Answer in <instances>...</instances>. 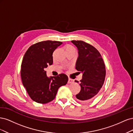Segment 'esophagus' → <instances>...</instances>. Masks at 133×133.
Segmentation results:
<instances>
[{
  "instance_id": "obj_1",
  "label": "esophagus",
  "mask_w": 133,
  "mask_h": 133,
  "mask_svg": "<svg viewBox=\"0 0 133 133\" xmlns=\"http://www.w3.org/2000/svg\"><path fill=\"white\" fill-rule=\"evenodd\" d=\"M74 82V80L73 79H68V84H70V83H73Z\"/></svg>"
}]
</instances>
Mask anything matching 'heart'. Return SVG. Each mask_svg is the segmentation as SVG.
Masks as SVG:
<instances>
[{"mask_svg": "<svg viewBox=\"0 0 133 133\" xmlns=\"http://www.w3.org/2000/svg\"><path fill=\"white\" fill-rule=\"evenodd\" d=\"M66 48V50H71V49H75L74 48L73 46H70V45H68V46H67Z\"/></svg>", "mask_w": 133, "mask_h": 133, "instance_id": "1", "label": "heart"}]
</instances>
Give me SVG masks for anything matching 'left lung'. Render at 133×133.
<instances>
[{"label":"left lung","instance_id":"left-lung-1","mask_svg":"<svg viewBox=\"0 0 133 133\" xmlns=\"http://www.w3.org/2000/svg\"><path fill=\"white\" fill-rule=\"evenodd\" d=\"M77 47L78 58L75 68L83 73L79 84L81 89L76 98L80 102H89L100 90L105 80V66L101 54L90 44L82 41H72ZM78 83V81L75 80Z\"/></svg>","mask_w":133,"mask_h":133}]
</instances>
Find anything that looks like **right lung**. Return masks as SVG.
I'll use <instances>...</instances> for the list:
<instances>
[{
	"instance_id": "right-lung-1",
	"label": "right lung",
	"mask_w": 133,
	"mask_h": 133,
	"mask_svg": "<svg viewBox=\"0 0 133 133\" xmlns=\"http://www.w3.org/2000/svg\"><path fill=\"white\" fill-rule=\"evenodd\" d=\"M62 43L51 41L39 42L30 46L24 56L21 71L22 83L35 102L45 104L52 101L59 88L68 82L65 74L48 77L45 70L48 65H52L53 52Z\"/></svg>"
}]
</instances>
